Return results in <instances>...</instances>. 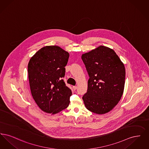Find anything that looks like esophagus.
Returning a JSON list of instances; mask_svg holds the SVG:
<instances>
[{"label":"esophagus","instance_id":"34e87169","mask_svg":"<svg viewBox=\"0 0 149 149\" xmlns=\"http://www.w3.org/2000/svg\"><path fill=\"white\" fill-rule=\"evenodd\" d=\"M73 89H74V90H76L77 89V88H78V86H73Z\"/></svg>","mask_w":149,"mask_h":149}]
</instances>
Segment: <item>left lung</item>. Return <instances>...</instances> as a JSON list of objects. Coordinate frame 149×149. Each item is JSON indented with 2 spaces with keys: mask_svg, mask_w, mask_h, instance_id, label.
Here are the masks:
<instances>
[{
  "mask_svg": "<svg viewBox=\"0 0 149 149\" xmlns=\"http://www.w3.org/2000/svg\"><path fill=\"white\" fill-rule=\"evenodd\" d=\"M81 58L89 76L87 92L83 97L85 106L94 113H108L123 95L125 65L113 50L104 46L83 54Z\"/></svg>",
  "mask_w": 149,
  "mask_h": 149,
  "instance_id": "obj_1",
  "label": "left lung"
}]
</instances>
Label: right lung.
<instances>
[{
    "label": "right lung",
    "instance_id": "obj_1",
    "mask_svg": "<svg viewBox=\"0 0 149 149\" xmlns=\"http://www.w3.org/2000/svg\"><path fill=\"white\" fill-rule=\"evenodd\" d=\"M69 54L57 46H46L31 58L28 64L32 97L43 112L57 113L69 106L71 91L62 78Z\"/></svg>",
    "mask_w": 149,
    "mask_h": 149
}]
</instances>
